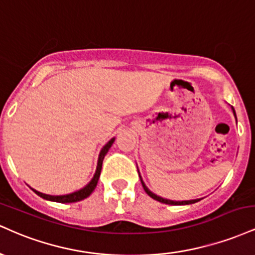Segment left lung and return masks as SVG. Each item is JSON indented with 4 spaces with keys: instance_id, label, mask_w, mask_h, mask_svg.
Masks as SVG:
<instances>
[{
    "instance_id": "obj_1",
    "label": "left lung",
    "mask_w": 255,
    "mask_h": 255,
    "mask_svg": "<svg viewBox=\"0 0 255 255\" xmlns=\"http://www.w3.org/2000/svg\"><path fill=\"white\" fill-rule=\"evenodd\" d=\"M231 109H233L234 116H235V118H236L235 110H234V108H231ZM137 172H139V170H137ZM139 176H140V172H139ZM140 181H141V184H142V187H144L145 192L147 193V194L150 195V197H151L152 199H154V200L159 201V203L168 204V205H189V204H194V203H198V201H200V199H194V200H183V201H175V200H169V199H164V198L159 197V195L154 194V193H152V192L150 191V189H148L147 187H146V184H145L144 181H142L141 176H140Z\"/></svg>"
}]
</instances>
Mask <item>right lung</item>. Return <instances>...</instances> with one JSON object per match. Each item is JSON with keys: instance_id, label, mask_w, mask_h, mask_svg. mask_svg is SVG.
I'll list each match as a JSON object with an SVG mask.
<instances>
[{"instance_id": "1", "label": "right lung", "mask_w": 255, "mask_h": 255, "mask_svg": "<svg viewBox=\"0 0 255 255\" xmlns=\"http://www.w3.org/2000/svg\"><path fill=\"white\" fill-rule=\"evenodd\" d=\"M115 141V137L110 139L109 141L105 144L103 147H102L101 152H99V156H98V160H97V168H96V172L93 175V177L91 178V181L86 186L83 187L79 191H75L73 193H69V194H64V195H49V194H44V193H40L36 191V189L32 188V191L36 193L37 195H39L40 198L45 199V200L49 201H55V203H62V204H67V203H77V201L84 200L85 198L90 197V194L95 191L96 186H97L99 176H101V171H102V164H103V159L105 157V154L108 153V151L110 150L111 145L114 144Z\"/></svg>"}]
</instances>
